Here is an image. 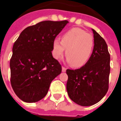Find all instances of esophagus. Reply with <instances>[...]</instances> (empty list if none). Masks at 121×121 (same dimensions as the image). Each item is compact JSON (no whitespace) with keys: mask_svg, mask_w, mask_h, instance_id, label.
I'll return each instance as SVG.
<instances>
[{"mask_svg":"<svg viewBox=\"0 0 121 121\" xmlns=\"http://www.w3.org/2000/svg\"><path fill=\"white\" fill-rule=\"evenodd\" d=\"M66 70V68H65L64 66H62V72H65Z\"/></svg>","mask_w":121,"mask_h":121,"instance_id":"34e87169","label":"esophagus"}]
</instances>
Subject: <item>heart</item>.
<instances>
[{
  "mask_svg": "<svg viewBox=\"0 0 121 121\" xmlns=\"http://www.w3.org/2000/svg\"><path fill=\"white\" fill-rule=\"evenodd\" d=\"M92 35L80 28H72L63 35L61 41L55 39L53 43V55L59 59L66 50V56L72 66L79 68L88 62L94 49Z\"/></svg>",
  "mask_w": 121,
  "mask_h": 121,
  "instance_id": "b5f03b06",
  "label": "heart"
}]
</instances>
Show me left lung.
Segmentation results:
<instances>
[{
	"label": "left lung",
	"instance_id": "8db88e82",
	"mask_svg": "<svg viewBox=\"0 0 121 121\" xmlns=\"http://www.w3.org/2000/svg\"><path fill=\"white\" fill-rule=\"evenodd\" d=\"M93 53L84 66L66 70L68 78L66 90L70 99L82 106L97 103L109 88L110 55L105 40L94 29Z\"/></svg>",
	"mask_w": 121,
	"mask_h": 121
}]
</instances>
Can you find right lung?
I'll use <instances>...</instances> for the list:
<instances>
[{"label":"right lung","instance_id":"1","mask_svg":"<svg viewBox=\"0 0 121 121\" xmlns=\"http://www.w3.org/2000/svg\"><path fill=\"white\" fill-rule=\"evenodd\" d=\"M68 21H42L24 29L14 43L10 60V83L22 101L36 102L47 94L51 82L61 72L53 57L55 38Z\"/></svg>","mask_w":121,"mask_h":121}]
</instances>
